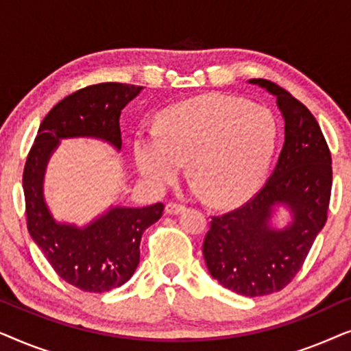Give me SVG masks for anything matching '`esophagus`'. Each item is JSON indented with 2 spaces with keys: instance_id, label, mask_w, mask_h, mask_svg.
<instances>
[{
  "instance_id": "1",
  "label": "esophagus",
  "mask_w": 351,
  "mask_h": 351,
  "mask_svg": "<svg viewBox=\"0 0 351 351\" xmlns=\"http://www.w3.org/2000/svg\"><path fill=\"white\" fill-rule=\"evenodd\" d=\"M182 210H185V206H184V204L176 203V201H171V203H167V204H166V213H167V214H171V215L180 214Z\"/></svg>"
}]
</instances>
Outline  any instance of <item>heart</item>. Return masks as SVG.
Wrapping results in <instances>:
<instances>
[{
	"label": "heart",
	"instance_id": "obj_1",
	"mask_svg": "<svg viewBox=\"0 0 351 351\" xmlns=\"http://www.w3.org/2000/svg\"><path fill=\"white\" fill-rule=\"evenodd\" d=\"M280 142L270 110L233 95L185 100L162 113L160 129L134 137L143 179L162 189L190 160V176L215 204L243 201L265 177Z\"/></svg>",
	"mask_w": 351,
	"mask_h": 351
}]
</instances>
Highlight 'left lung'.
I'll return each mask as SVG.
<instances>
[{"label": "left lung", "mask_w": 351, "mask_h": 351, "mask_svg": "<svg viewBox=\"0 0 351 351\" xmlns=\"http://www.w3.org/2000/svg\"><path fill=\"white\" fill-rule=\"evenodd\" d=\"M276 97L285 118V145L265 185L247 203L210 219L203 256L213 278L246 297L281 291L304 265L328 220L332 186L330 152L310 110L281 86L249 80ZM289 207L293 222L269 225L272 209Z\"/></svg>", "instance_id": "8db88e82"}]
</instances>
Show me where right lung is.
I'll use <instances>...</instances> for the list:
<instances>
[{
	"label": "right lung",
	"instance_id": "add662e5",
	"mask_svg": "<svg viewBox=\"0 0 351 351\" xmlns=\"http://www.w3.org/2000/svg\"><path fill=\"white\" fill-rule=\"evenodd\" d=\"M142 89L134 84L100 83L66 95L41 121L23 167L28 232L57 275L81 291H112L134 275L141 261L142 234L160 220L165 204L118 206L84 228L59 223L43 198L46 165L60 138L95 137L119 150V114Z\"/></svg>",
	"mask_w": 351,
	"mask_h": 351
}]
</instances>
